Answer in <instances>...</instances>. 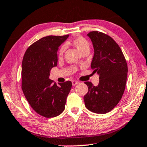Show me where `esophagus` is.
<instances>
[{
  "mask_svg": "<svg viewBox=\"0 0 147 147\" xmlns=\"http://www.w3.org/2000/svg\"><path fill=\"white\" fill-rule=\"evenodd\" d=\"M71 82H72V85H73L74 86H76L78 83H79V82H78V81H76V80H72Z\"/></svg>",
  "mask_w": 147,
  "mask_h": 147,
  "instance_id": "obj_1",
  "label": "esophagus"
}]
</instances>
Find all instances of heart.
<instances>
[{"label": "heart", "instance_id": "1", "mask_svg": "<svg viewBox=\"0 0 147 147\" xmlns=\"http://www.w3.org/2000/svg\"><path fill=\"white\" fill-rule=\"evenodd\" d=\"M71 43L75 46L80 53L84 51H89L90 49V43L85 37L82 36H78L72 39ZM65 50V46L63 45L60 47L59 51H58V55L59 57H61L63 55Z\"/></svg>", "mask_w": 147, "mask_h": 147}]
</instances>
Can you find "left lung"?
Segmentation results:
<instances>
[{
  "label": "left lung",
  "instance_id": "left-lung-1",
  "mask_svg": "<svg viewBox=\"0 0 147 147\" xmlns=\"http://www.w3.org/2000/svg\"><path fill=\"white\" fill-rule=\"evenodd\" d=\"M91 39L94 55L91 63L93 73L99 75V84L88 87L84 96L86 107L97 114H105L115 108L123 95L127 79L126 61L119 45L109 35L98 31L88 34Z\"/></svg>",
  "mask_w": 147,
  "mask_h": 147
}]
</instances>
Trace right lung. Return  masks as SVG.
<instances>
[{
    "mask_svg": "<svg viewBox=\"0 0 147 147\" xmlns=\"http://www.w3.org/2000/svg\"><path fill=\"white\" fill-rule=\"evenodd\" d=\"M69 35H49L30 45L22 62V90L31 108L39 115L55 117L65 109L71 90L70 81L58 85L50 80V71L57 65V50Z\"/></svg>",
    "mask_w": 147,
    "mask_h": 147,
    "instance_id": "1",
    "label": "right lung"
}]
</instances>
